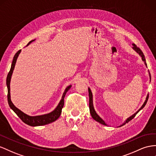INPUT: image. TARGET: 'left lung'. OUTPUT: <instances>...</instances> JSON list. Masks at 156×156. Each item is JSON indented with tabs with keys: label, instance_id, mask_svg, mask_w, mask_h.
Instances as JSON below:
<instances>
[{
	"label": "left lung",
	"instance_id": "1",
	"mask_svg": "<svg viewBox=\"0 0 156 156\" xmlns=\"http://www.w3.org/2000/svg\"><path fill=\"white\" fill-rule=\"evenodd\" d=\"M133 49L135 50V51L136 52H138V54H139V55L142 57V60L144 62V64L146 65V59H145V57H144V54H143V52H142V50L138 48V47H137L136 46V44H133ZM150 78H151V76H150ZM88 94H89V109H90V114H91V116H92V118H93L95 121H96L97 122H98V123H101V124H102V125H106V124L105 123V122L100 118V117L98 115V114L97 113H96V112H95V110H94V107H93V104H92V92H91V90H90V89L89 88H88ZM148 97H149V95H148L147 96V97H146V101L144 102V104L142 105V106L138 109V111H137L136 112V113H134V115H133L131 117H130L129 118H128L127 120H126V121L125 122V123L122 125L121 126H123V125H124L125 124H126V123H127L128 122H129L130 120H132L134 117L136 116V115L137 114V113H138V112H139L140 110H141V109L144 108V106H145V105L146 104V103H147V101H148Z\"/></svg>",
	"mask_w": 156,
	"mask_h": 156
}]
</instances>
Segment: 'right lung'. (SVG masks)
Masks as SVG:
<instances>
[{"label":"right lung","mask_w":156,"mask_h":156,"mask_svg":"<svg viewBox=\"0 0 156 156\" xmlns=\"http://www.w3.org/2000/svg\"><path fill=\"white\" fill-rule=\"evenodd\" d=\"M34 41L35 40L31 41L27 44V45H29V44L31 43V42ZM20 52H21V50H18V51L14 55L13 61H12V63L10 70L9 72H8L7 77H6V85H7V88H8L7 98H8V104H9L10 108L16 113V115L20 117L21 120H22L23 122V123H25L28 125L33 126V127H35V126L44 125L49 124L50 123H52V122L55 121L56 119H58V117L60 116L61 113H62V109L63 106H64V97L66 96V92L69 90V88H71V85L68 86V87L66 88L64 94H63V95H62V98L60 100V103H59V104L58 105V106L56 107V108L54 109L53 112H52L51 113H48V114H45V115H39V116H29V115H27V114H26V113H24L23 112H22V111H20L19 109L17 108L14 106V105L12 104V101L10 100V79H11L12 72H13V70L14 69L17 58H18Z\"/></svg>","instance_id":"obj_1"}]
</instances>
